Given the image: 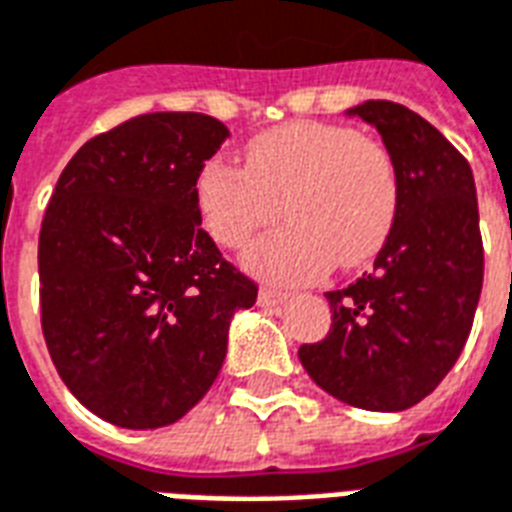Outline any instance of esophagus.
<instances>
[{
    "label": "esophagus",
    "mask_w": 512,
    "mask_h": 512,
    "mask_svg": "<svg viewBox=\"0 0 512 512\" xmlns=\"http://www.w3.org/2000/svg\"><path fill=\"white\" fill-rule=\"evenodd\" d=\"M285 299H288V293L275 291V288H261V291H259L261 307H277V304H283Z\"/></svg>",
    "instance_id": "34e87169"
}]
</instances>
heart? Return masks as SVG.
Wrapping results in <instances>:
<instances>
[{
	"mask_svg": "<svg viewBox=\"0 0 512 512\" xmlns=\"http://www.w3.org/2000/svg\"><path fill=\"white\" fill-rule=\"evenodd\" d=\"M202 227L240 248L285 216V227L248 248L245 267L272 283L318 280L334 261L358 267L382 251L400 211V173L387 146L352 128L291 122L245 146V168L208 160L194 181Z\"/></svg>",
	"mask_w": 512,
	"mask_h": 512,
	"instance_id": "heart-1",
	"label": "heart"
}]
</instances>
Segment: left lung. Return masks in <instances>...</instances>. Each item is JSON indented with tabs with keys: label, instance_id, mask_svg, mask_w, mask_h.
<instances>
[{
	"label": "left lung",
	"instance_id": "8db88e82",
	"mask_svg": "<svg viewBox=\"0 0 512 512\" xmlns=\"http://www.w3.org/2000/svg\"><path fill=\"white\" fill-rule=\"evenodd\" d=\"M379 130L400 173V211L374 269L328 291L331 331L301 344L312 382L347 406L403 411L457 363L483 285L478 197L467 160L417 112L392 101L347 109Z\"/></svg>",
	"mask_w": 512,
	"mask_h": 512
}]
</instances>
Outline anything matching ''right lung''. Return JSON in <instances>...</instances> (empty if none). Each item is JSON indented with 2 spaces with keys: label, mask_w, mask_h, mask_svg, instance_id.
<instances>
[{
  "label": "right lung",
  "mask_w": 512,
  "mask_h": 512,
  "mask_svg": "<svg viewBox=\"0 0 512 512\" xmlns=\"http://www.w3.org/2000/svg\"><path fill=\"white\" fill-rule=\"evenodd\" d=\"M229 130L141 114L63 168L39 232L42 334L71 395L128 430L173 425L211 390L229 323L256 304L200 227L194 181Z\"/></svg>",
  "instance_id": "1"
}]
</instances>
